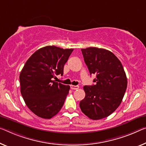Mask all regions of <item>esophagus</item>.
Segmentation results:
<instances>
[{"instance_id": "34e87169", "label": "esophagus", "mask_w": 146, "mask_h": 146, "mask_svg": "<svg viewBox=\"0 0 146 146\" xmlns=\"http://www.w3.org/2000/svg\"><path fill=\"white\" fill-rule=\"evenodd\" d=\"M78 88H79V86H72V85L70 86V89H72V90H76Z\"/></svg>"}]
</instances>
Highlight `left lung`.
Masks as SVG:
<instances>
[{
	"label": "left lung",
	"mask_w": 146,
	"mask_h": 146,
	"mask_svg": "<svg viewBox=\"0 0 146 146\" xmlns=\"http://www.w3.org/2000/svg\"><path fill=\"white\" fill-rule=\"evenodd\" d=\"M95 85L85 86L86 96L80 102L82 111L93 120L111 114L121 102L127 87L126 74L118 58L107 50L91 47L82 49Z\"/></svg>",
	"instance_id": "8db88e82"
}]
</instances>
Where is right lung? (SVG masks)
<instances>
[{
    "label": "right lung",
    "instance_id": "1",
    "mask_svg": "<svg viewBox=\"0 0 146 146\" xmlns=\"http://www.w3.org/2000/svg\"><path fill=\"white\" fill-rule=\"evenodd\" d=\"M73 50L48 46L36 51L25 64L19 75L21 93L27 106L38 117L51 119L63 106L70 86L53 78L63 74Z\"/></svg>",
    "mask_w": 146,
    "mask_h": 146
}]
</instances>
